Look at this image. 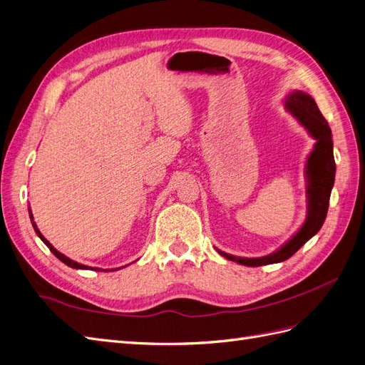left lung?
<instances>
[{"mask_svg": "<svg viewBox=\"0 0 365 365\" xmlns=\"http://www.w3.org/2000/svg\"><path fill=\"white\" fill-rule=\"evenodd\" d=\"M286 111L291 113L307 132L315 140L312 152L309 153L304 175H306V197H307V213L300 230L274 252L263 257H236L217 250L220 256L228 260L237 262L245 267H263V264L280 263L289 259L292 254L300 250L306 242L314 237L319 228L323 227L329 208L330 192L335 182V158H334V143L332 130L329 123L312 98V96L304 91H291L284 98Z\"/></svg>", "mask_w": 365, "mask_h": 365, "instance_id": "1", "label": "left lung"}]
</instances>
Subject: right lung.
<instances>
[{
  "instance_id": "right-lung-1",
  "label": "right lung",
  "mask_w": 365,
  "mask_h": 365,
  "mask_svg": "<svg viewBox=\"0 0 365 365\" xmlns=\"http://www.w3.org/2000/svg\"><path fill=\"white\" fill-rule=\"evenodd\" d=\"M29 213H30V220H31V225H33V228H35V231H36V235L39 236V239L43 242V244H46L48 248H50V251L54 254V256H56L61 262H63L65 264H67V267H70V268H74V269H96V271H114V269H101V268H91V267H86V264H82V263H77V262H74V260H71L70 257H67V256H63L62 252H59L56 248H54L50 242L42 236V233L39 231V228H38V225H36V222L35 220H33V215H31V210H29ZM115 269H118V268H115Z\"/></svg>"
}]
</instances>
